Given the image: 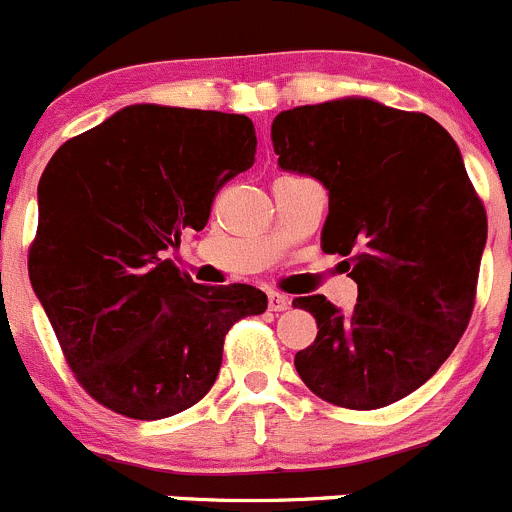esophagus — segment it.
Masks as SVG:
<instances>
[{"label":"esophagus","instance_id":"34e87169","mask_svg":"<svg viewBox=\"0 0 512 512\" xmlns=\"http://www.w3.org/2000/svg\"><path fill=\"white\" fill-rule=\"evenodd\" d=\"M268 308H271V311H286L288 298L278 291H268Z\"/></svg>","mask_w":512,"mask_h":512}]
</instances>
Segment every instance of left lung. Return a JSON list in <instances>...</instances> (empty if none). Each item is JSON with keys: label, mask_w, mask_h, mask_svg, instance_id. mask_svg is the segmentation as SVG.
<instances>
[{"label": "left lung", "mask_w": 512, "mask_h": 512, "mask_svg": "<svg viewBox=\"0 0 512 512\" xmlns=\"http://www.w3.org/2000/svg\"><path fill=\"white\" fill-rule=\"evenodd\" d=\"M271 141L283 171L328 191L321 246L348 256L358 283L348 313L293 301L318 323L298 376L336 406H391L443 366L473 313L488 219L458 144L430 116L366 96L281 111Z\"/></svg>", "instance_id": "left-lung-1"}]
</instances>
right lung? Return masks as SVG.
<instances>
[{"instance_id": "1", "label": "right lung", "mask_w": 512, "mask_h": 512, "mask_svg": "<svg viewBox=\"0 0 512 512\" xmlns=\"http://www.w3.org/2000/svg\"><path fill=\"white\" fill-rule=\"evenodd\" d=\"M254 154L249 116L131 104L47 164L29 278L101 406L139 421L186 411L214 386L229 328L266 311L258 288L201 286L164 258Z\"/></svg>"}]
</instances>
